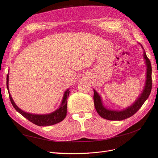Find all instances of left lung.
I'll list each match as a JSON object with an SVG mask.
<instances>
[{
	"mask_svg": "<svg viewBox=\"0 0 158 158\" xmlns=\"http://www.w3.org/2000/svg\"><path fill=\"white\" fill-rule=\"evenodd\" d=\"M138 45H140L143 49V57H144V60L146 66V77L145 85L142 89V92L130 106H128L127 107L121 110H115L109 109L108 107H107L104 104L101 95H99L97 92V91L94 89V106L98 113L99 114V116L103 118L110 121H122L124 120V119L131 117L139 110L142 105L146 102V100L149 97L152 86V66L150 61L148 59L146 52L144 48H143V47L140 44H138Z\"/></svg>",
	"mask_w": 158,
	"mask_h": 158,
	"instance_id": "8db88e82",
	"label": "left lung"
}]
</instances>
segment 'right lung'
<instances>
[{"label":"right lung","mask_w":158,"mask_h":158,"mask_svg":"<svg viewBox=\"0 0 158 158\" xmlns=\"http://www.w3.org/2000/svg\"><path fill=\"white\" fill-rule=\"evenodd\" d=\"M8 82H9V74H8L6 77V86L9 94V98L12 104L13 107L16 111L20 113L23 117L26 118L27 120H29L32 123L40 127H46L55 125L56 123H59L62 121L66 116V111H67V98L70 93V88L66 89L63 95V99H62L61 103L59 107L57 108L55 111L47 114H35L27 113L23 111L21 109L19 108L14 102V100L11 96V95L9 92L8 87Z\"/></svg>","instance_id":"1"}]
</instances>
